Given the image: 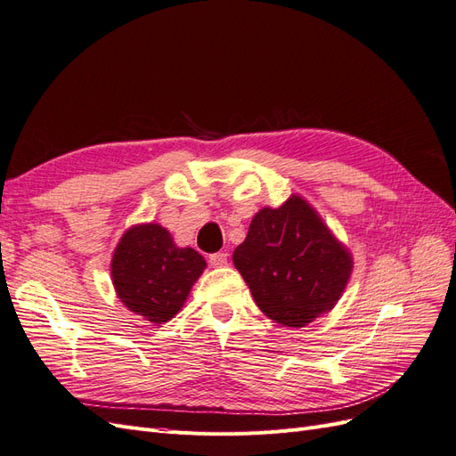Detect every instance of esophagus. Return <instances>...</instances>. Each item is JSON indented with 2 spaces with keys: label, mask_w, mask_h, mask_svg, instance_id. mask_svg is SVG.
<instances>
[{
  "label": "esophagus",
  "mask_w": 456,
  "mask_h": 456,
  "mask_svg": "<svg viewBox=\"0 0 456 456\" xmlns=\"http://www.w3.org/2000/svg\"><path fill=\"white\" fill-rule=\"evenodd\" d=\"M209 262H211V266H215V268H223V266L228 265V255L226 253H213L209 256Z\"/></svg>",
  "instance_id": "obj_1"
}]
</instances>
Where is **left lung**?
Listing matches in <instances>:
<instances>
[{"label":"left lung","mask_w":456,"mask_h":456,"mask_svg":"<svg viewBox=\"0 0 456 456\" xmlns=\"http://www.w3.org/2000/svg\"><path fill=\"white\" fill-rule=\"evenodd\" d=\"M256 306L285 327H306L337 306L354 258L314 207L293 194L262 207L232 255Z\"/></svg>","instance_id":"1"}]
</instances>
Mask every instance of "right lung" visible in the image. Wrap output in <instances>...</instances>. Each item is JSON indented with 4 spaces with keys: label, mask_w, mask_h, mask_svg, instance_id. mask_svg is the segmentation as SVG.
<instances>
[{
    "label": "right lung",
    "mask_w": 456,
    "mask_h": 456,
    "mask_svg": "<svg viewBox=\"0 0 456 456\" xmlns=\"http://www.w3.org/2000/svg\"><path fill=\"white\" fill-rule=\"evenodd\" d=\"M205 268V258L191 247H178L167 228L142 223L119 238L110 275L123 306L163 325L183 310Z\"/></svg>",
    "instance_id": "obj_1"
}]
</instances>
